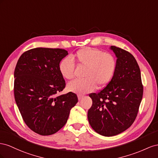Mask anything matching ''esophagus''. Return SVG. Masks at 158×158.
<instances>
[{
	"mask_svg": "<svg viewBox=\"0 0 158 158\" xmlns=\"http://www.w3.org/2000/svg\"><path fill=\"white\" fill-rule=\"evenodd\" d=\"M78 99H79V101H80L81 99L83 97V95H81V94H78Z\"/></svg>",
	"mask_w": 158,
	"mask_h": 158,
	"instance_id": "esophagus-1",
	"label": "esophagus"
}]
</instances>
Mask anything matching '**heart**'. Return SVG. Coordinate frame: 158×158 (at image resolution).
Instances as JSON below:
<instances>
[{"label":"heart","mask_w":158,"mask_h":158,"mask_svg":"<svg viewBox=\"0 0 158 158\" xmlns=\"http://www.w3.org/2000/svg\"><path fill=\"white\" fill-rule=\"evenodd\" d=\"M77 64L86 67L83 80H75L67 85L70 91L78 94L92 92L96 88L105 87L113 78L117 67L116 57L110 53L89 47L79 49L73 56ZM59 71L65 79L74 77L75 63L69 57L61 60Z\"/></svg>","instance_id":"b5f03b06"}]
</instances>
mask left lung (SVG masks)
<instances>
[{"instance_id": "1", "label": "left lung", "mask_w": 158, "mask_h": 158, "mask_svg": "<svg viewBox=\"0 0 158 158\" xmlns=\"http://www.w3.org/2000/svg\"><path fill=\"white\" fill-rule=\"evenodd\" d=\"M117 57L116 73L110 82L97 93L89 94L93 104L89 123L98 134L113 136L125 131L136 119L143 96L140 69L134 57L112 46Z\"/></svg>"}]
</instances>
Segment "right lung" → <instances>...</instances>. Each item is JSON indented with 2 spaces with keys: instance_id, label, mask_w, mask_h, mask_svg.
<instances>
[{
  "instance_id": "add662e5",
  "label": "right lung",
  "mask_w": 158,
  "mask_h": 158,
  "mask_svg": "<svg viewBox=\"0 0 158 158\" xmlns=\"http://www.w3.org/2000/svg\"><path fill=\"white\" fill-rule=\"evenodd\" d=\"M67 54L60 48L31 49L22 54L15 67L16 105L28 128L42 136L59 131L78 102L72 92L57 95L65 87L59 64Z\"/></svg>"
}]
</instances>
